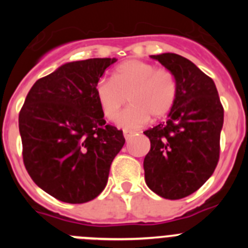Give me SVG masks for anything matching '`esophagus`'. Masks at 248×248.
<instances>
[{
	"mask_svg": "<svg viewBox=\"0 0 248 248\" xmlns=\"http://www.w3.org/2000/svg\"><path fill=\"white\" fill-rule=\"evenodd\" d=\"M134 135V133H131V131H128V130H124V138H125V140H129L131 137Z\"/></svg>",
	"mask_w": 248,
	"mask_h": 248,
	"instance_id": "1",
	"label": "esophagus"
}]
</instances>
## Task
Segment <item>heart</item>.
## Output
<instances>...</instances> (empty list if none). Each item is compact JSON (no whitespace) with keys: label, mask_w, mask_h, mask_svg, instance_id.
<instances>
[{"label":"heart","mask_w":248,"mask_h":248,"mask_svg":"<svg viewBox=\"0 0 248 248\" xmlns=\"http://www.w3.org/2000/svg\"><path fill=\"white\" fill-rule=\"evenodd\" d=\"M176 94L177 84L172 72L138 59L119 64L111 79H100L95 85L100 110L109 120L116 117L128 97L131 105L117 117V124L125 130L141 128L150 117H165L174 107Z\"/></svg>","instance_id":"obj_1"}]
</instances>
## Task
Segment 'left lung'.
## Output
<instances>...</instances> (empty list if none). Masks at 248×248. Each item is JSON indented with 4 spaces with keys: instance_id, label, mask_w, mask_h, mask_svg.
Here are the masks:
<instances>
[{
    "instance_id": "1",
    "label": "left lung",
    "mask_w": 248,
    "mask_h": 248,
    "mask_svg": "<svg viewBox=\"0 0 248 248\" xmlns=\"http://www.w3.org/2000/svg\"><path fill=\"white\" fill-rule=\"evenodd\" d=\"M172 72L177 84L166 122L144 131L150 150L145 183L169 200L186 198L214 174L220 157L223 108L214 80L191 61L175 53L150 56Z\"/></svg>"
}]
</instances>
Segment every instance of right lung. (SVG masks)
<instances>
[{
	"label": "right lung",
	"mask_w": 248,
	"mask_h": 248,
	"mask_svg": "<svg viewBox=\"0 0 248 248\" xmlns=\"http://www.w3.org/2000/svg\"><path fill=\"white\" fill-rule=\"evenodd\" d=\"M117 58L61 65L37 80L19 111L26 170L43 191L68 203L93 200L108 183L125 139L105 125L95 85Z\"/></svg>",
	"instance_id": "obj_1"
}]
</instances>
